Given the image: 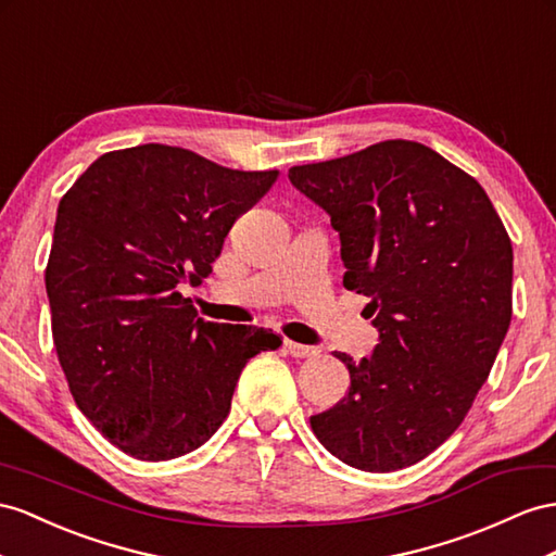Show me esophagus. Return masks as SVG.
Instances as JSON below:
<instances>
[{"label":"esophagus","mask_w":556,"mask_h":556,"mask_svg":"<svg viewBox=\"0 0 556 556\" xmlns=\"http://www.w3.org/2000/svg\"><path fill=\"white\" fill-rule=\"evenodd\" d=\"M283 348H287L295 359H307V357H317L319 350L317 348H309V345H301V343H293V340H283Z\"/></svg>","instance_id":"34e87169"}]
</instances>
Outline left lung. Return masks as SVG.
Listing matches in <instances>:
<instances>
[{
  "instance_id": "1",
  "label": "left lung",
  "mask_w": 556,
  "mask_h": 556,
  "mask_svg": "<svg viewBox=\"0 0 556 556\" xmlns=\"http://www.w3.org/2000/svg\"><path fill=\"white\" fill-rule=\"evenodd\" d=\"M331 216L345 289L368 298L380 343L350 390L309 418L336 458L366 472L416 465L458 430L511 319V241L481 185L432 148L382 140L289 168Z\"/></svg>"
}]
</instances>
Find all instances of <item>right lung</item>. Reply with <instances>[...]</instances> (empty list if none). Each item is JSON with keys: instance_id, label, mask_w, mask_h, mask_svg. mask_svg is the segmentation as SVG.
Segmentation results:
<instances>
[{"instance_id": "1", "label": "right lung", "mask_w": 556, "mask_h": 556, "mask_svg": "<svg viewBox=\"0 0 556 556\" xmlns=\"http://www.w3.org/2000/svg\"><path fill=\"white\" fill-rule=\"evenodd\" d=\"M279 170H235L190 150L108 152L65 192L47 265L53 343L79 410L138 460L199 448L230 414L241 368L281 338L197 317L235 220Z\"/></svg>"}]
</instances>
